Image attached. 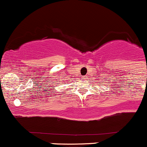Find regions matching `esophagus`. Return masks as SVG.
<instances>
[{
  "instance_id": "1",
  "label": "esophagus",
  "mask_w": 147,
  "mask_h": 147,
  "mask_svg": "<svg viewBox=\"0 0 147 147\" xmlns=\"http://www.w3.org/2000/svg\"><path fill=\"white\" fill-rule=\"evenodd\" d=\"M84 78H87V76H84Z\"/></svg>"
}]
</instances>
